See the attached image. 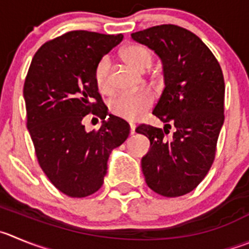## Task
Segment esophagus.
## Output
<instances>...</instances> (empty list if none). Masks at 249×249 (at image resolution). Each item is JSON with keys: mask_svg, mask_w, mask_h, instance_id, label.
<instances>
[{"mask_svg": "<svg viewBox=\"0 0 249 249\" xmlns=\"http://www.w3.org/2000/svg\"><path fill=\"white\" fill-rule=\"evenodd\" d=\"M130 134H131V135L135 134V125L131 124V123H130Z\"/></svg>", "mask_w": 249, "mask_h": 249, "instance_id": "esophagus-1", "label": "esophagus"}]
</instances>
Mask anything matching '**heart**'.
Here are the masks:
<instances>
[{
	"mask_svg": "<svg viewBox=\"0 0 249 249\" xmlns=\"http://www.w3.org/2000/svg\"><path fill=\"white\" fill-rule=\"evenodd\" d=\"M122 57L125 62L139 71H145L151 66L153 55L150 49L141 44H130L122 51ZM109 70L110 62L108 57H102L96 64L93 71L94 83L99 92H110V81H109ZM152 97L147 92L120 93L109 101V111L114 117L120 119L135 122L145 115L146 111L152 107Z\"/></svg>",
	"mask_w": 249,
	"mask_h": 249,
	"instance_id": "heart-1",
	"label": "heart"
}]
</instances>
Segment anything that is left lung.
I'll list each match as a JSON object with an SVG mask.
<instances>
[{"mask_svg": "<svg viewBox=\"0 0 249 249\" xmlns=\"http://www.w3.org/2000/svg\"><path fill=\"white\" fill-rule=\"evenodd\" d=\"M131 38L161 57L166 85L152 111L163 129H135L151 143L141 161L146 184L162 196H182L200 184L215 160L225 119L222 70L201 39L179 25H155Z\"/></svg>", "mask_w": 249, "mask_h": 249, "instance_id": "1", "label": "left lung"}]
</instances>
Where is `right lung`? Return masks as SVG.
Masks as SVG:
<instances>
[{
    "instance_id": "right-lung-1",
    "label": "right lung",
    "mask_w": 249,
    "mask_h": 249,
    "mask_svg": "<svg viewBox=\"0 0 249 249\" xmlns=\"http://www.w3.org/2000/svg\"><path fill=\"white\" fill-rule=\"evenodd\" d=\"M122 40V34L67 32L43 44L28 70L23 94L36 160L54 187L71 198L102 187L109 153L130 134L125 120L108 114L93 78L99 59ZM88 113L104 120L98 130H84Z\"/></svg>"
}]
</instances>
